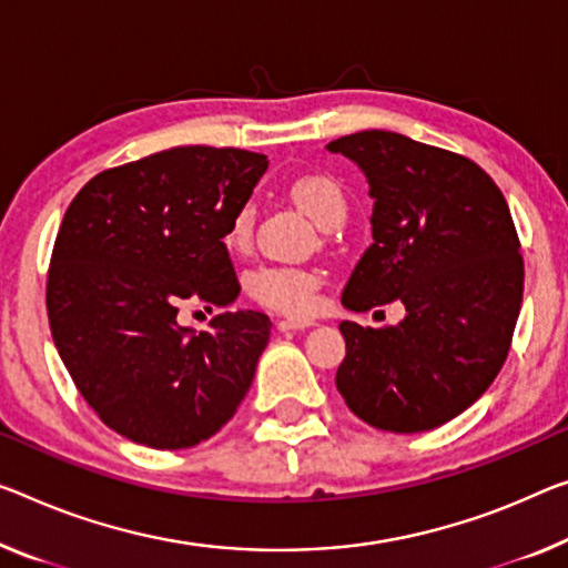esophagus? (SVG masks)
<instances>
[{
    "label": "esophagus",
    "instance_id": "obj_1",
    "mask_svg": "<svg viewBox=\"0 0 568 568\" xmlns=\"http://www.w3.org/2000/svg\"><path fill=\"white\" fill-rule=\"evenodd\" d=\"M312 325H314L312 320H278L276 322V327L282 329V333H286V329H307Z\"/></svg>",
    "mask_w": 568,
    "mask_h": 568
}]
</instances>
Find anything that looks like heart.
<instances>
[{
	"instance_id": "b5f03b06",
	"label": "heart",
	"mask_w": 568,
	"mask_h": 568,
	"mask_svg": "<svg viewBox=\"0 0 568 568\" xmlns=\"http://www.w3.org/2000/svg\"><path fill=\"white\" fill-rule=\"evenodd\" d=\"M294 203L322 229H337L347 215V200L343 187L329 174H304L290 187ZM254 235V207L243 205L235 211L223 231L225 248L241 254L251 246ZM322 290V272L307 266L264 264L246 274V292L261 307L274 310L290 317H304L317 307Z\"/></svg>"
}]
</instances>
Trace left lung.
Returning <instances> with one entry per match:
<instances>
[{"mask_svg": "<svg viewBox=\"0 0 568 568\" xmlns=\"http://www.w3.org/2000/svg\"><path fill=\"white\" fill-rule=\"evenodd\" d=\"M327 150L363 170L373 197V243L343 304L406 310L396 327L339 322L337 390L375 429H436L490 388L510 351L523 256L508 203L473 160L404 134L371 129Z\"/></svg>", "mask_w": 568, "mask_h": 568, "instance_id": "left-lung-1", "label": "left lung"}]
</instances>
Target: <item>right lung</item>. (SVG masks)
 Instances as JSON below:
<instances>
[{"mask_svg":"<svg viewBox=\"0 0 568 568\" xmlns=\"http://www.w3.org/2000/svg\"><path fill=\"white\" fill-rule=\"evenodd\" d=\"M266 168L233 146H172L99 172L68 205L48 272L50 333L81 396L126 439L195 447L248 394L272 320L223 312L195 333L178 312L235 302L223 231Z\"/></svg>","mask_w":568,"mask_h":568,"instance_id":"add662e5","label":"right lung"}]
</instances>
